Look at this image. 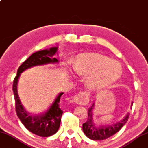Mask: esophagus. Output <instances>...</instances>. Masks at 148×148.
<instances>
[{
	"instance_id": "1",
	"label": "esophagus",
	"mask_w": 148,
	"mask_h": 148,
	"mask_svg": "<svg viewBox=\"0 0 148 148\" xmlns=\"http://www.w3.org/2000/svg\"><path fill=\"white\" fill-rule=\"evenodd\" d=\"M73 100L76 104L85 105V104H87L88 101H89V97H88V93L87 92L83 91L78 93L74 97Z\"/></svg>"
}]
</instances>
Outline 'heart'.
<instances>
[{
    "mask_svg": "<svg viewBox=\"0 0 148 148\" xmlns=\"http://www.w3.org/2000/svg\"><path fill=\"white\" fill-rule=\"evenodd\" d=\"M77 74L87 75L88 87L101 89L108 87L120 79L122 73L120 63L100 55H82L72 63Z\"/></svg>",
    "mask_w": 148,
    "mask_h": 148,
    "instance_id": "b5f03b06",
    "label": "heart"
}]
</instances>
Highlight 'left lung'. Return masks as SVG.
<instances>
[{
    "label": "left lung",
    "instance_id": "1",
    "mask_svg": "<svg viewBox=\"0 0 148 148\" xmlns=\"http://www.w3.org/2000/svg\"><path fill=\"white\" fill-rule=\"evenodd\" d=\"M94 104L88 110V118L85 123L83 124V130L85 134L90 140H103L107 139L110 136L117 133L122 126L128 121L130 113H128L121 121L110 126H97L93 123L92 120V109ZM132 103L131 106H132Z\"/></svg>",
    "mask_w": 148,
    "mask_h": 148
}]
</instances>
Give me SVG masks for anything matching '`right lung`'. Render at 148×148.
<instances>
[{
	"mask_svg": "<svg viewBox=\"0 0 148 148\" xmlns=\"http://www.w3.org/2000/svg\"><path fill=\"white\" fill-rule=\"evenodd\" d=\"M57 51L58 47H51L49 49H45L33 53L19 67L17 71V75L13 81L12 90L18 117L26 129L41 137H48L55 134L58 131L63 114V111L60 107V101L63 93L61 92L59 94L53 103L44 114L38 116H30L25 110L20 101L17 91L18 81L20 73L28 68L47 63H58V60L53 57Z\"/></svg>",
	"mask_w": 148,
	"mask_h": 148,
	"instance_id": "add662e5",
	"label": "right lung"
}]
</instances>
